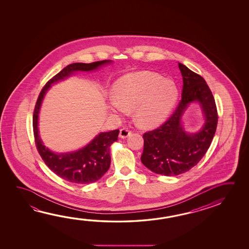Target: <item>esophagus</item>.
Returning <instances> with one entry per match:
<instances>
[{
  "label": "esophagus",
  "instance_id": "34e87169",
  "mask_svg": "<svg viewBox=\"0 0 249 249\" xmlns=\"http://www.w3.org/2000/svg\"><path fill=\"white\" fill-rule=\"evenodd\" d=\"M131 133H132V131L129 129V128H127V127H123L122 128L121 130H120V137L121 138H123V139H125L126 138L127 136H129L131 135Z\"/></svg>",
  "mask_w": 249,
  "mask_h": 249
}]
</instances>
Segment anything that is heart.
I'll return each mask as SVG.
<instances>
[{
    "label": "heart",
    "instance_id": "obj_1",
    "mask_svg": "<svg viewBox=\"0 0 249 249\" xmlns=\"http://www.w3.org/2000/svg\"><path fill=\"white\" fill-rule=\"evenodd\" d=\"M113 90L111 110L125 114L135 108L136 122L144 126L163 122L178 98V90L172 80L147 71L124 75L114 82Z\"/></svg>",
    "mask_w": 249,
    "mask_h": 249
}]
</instances>
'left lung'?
<instances>
[{
  "label": "left lung",
  "instance_id": "1",
  "mask_svg": "<svg viewBox=\"0 0 249 249\" xmlns=\"http://www.w3.org/2000/svg\"><path fill=\"white\" fill-rule=\"evenodd\" d=\"M178 67L183 87L177 109L161 126L142 135V162L153 172L164 176H178L196 165L208 150L218 124L215 100L204 78L181 63ZM196 100L203 108L205 125L198 133L187 134L182 130L179 119L187 105Z\"/></svg>",
  "mask_w": 249,
  "mask_h": 249
}]
</instances>
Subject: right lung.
Wrapping results in <instances>:
<instances>
[{
	"label": "right lung",
	"instance_id": "right-lung-1",
	"mask_svg": "<svg viewBox=\"0 0 249 249\" xmlns=\"http://www.w3.org/2000/svg\"><path fill=\"white\" fill-rule=\"evenodd\" d=\"M109 60L93 62L90 64L73 63L47 81L41 90L33 113V133L36 147L49 169L64 180L74 183H89L101 178L108 170L111 162L110 145L118 140L120 130L101 133L90 143L78 151L56 154L45 148L38 135L37 120L40 106L51 85L65 79L75 71H92L97 69Z\"/></svg>",
	"mask_w": 249,
	"mask_h": 249
}]
</instances>
